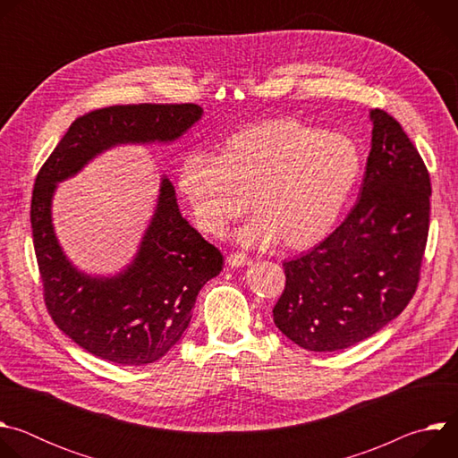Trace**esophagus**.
<instances>
[{"label": "esophagus", "mask_w": 458, "mask_h": 458, "mask_svg": "<svg viewBox=\"0 0 458 458\" xmlns=\"http://www.w3.org/2000/svg\"><path fill=\"white\" fill-rule=\"evenodd\" d=\"M226 263L232 267V268H239V267H250L251 265V259L246 255V253H239V251H233L226 257Z\"/></svg>", "instance_id": "1"}]
</instances>
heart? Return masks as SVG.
<instances>
[{
	"label": "heart",
	"mask_w": 458,
	"mask_h": 458,
	"mask_svg": "<svg viewBox=\"0 0 458 458\" xmlns=\"http://www.w3.org/2000/svg\"><path fill=\"white\" fill-rule=\"evenodd\" d=\"M364 170L359 145L295 117L248 124L225 140L216 157L186 156L177 186L195 225L223 235L250 198L257 216L241 230L246 244L279 241L306 250L332 232Z\"/></svg>",
	"instance_id": "b5f03b06"
}]
</instances>
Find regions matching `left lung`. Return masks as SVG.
<instances>
[{
    "label": "left lung",
    "mask_w": 458,
    "mask_h": 458,
    "mask_svg": "<svg viewBox=\"0 0 458 458\" xmlns=\"http://www.w3.org/2000/svg\"><path fill=\"white\" fill-rule=\"evenodd\" d=\"M371 150L352 212L308 253L284 260L277 328L310 352L350 348L413 299L429 230L428 168L401 123L375 108Z\"/></svg>",
    "instance_id": "8db88e82"
}]
</instances>
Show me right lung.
<instances>
[{"instance_id":"1","label":"right lung","mask_w":458,"mask_h":458,"mask_svg":"<svg viewBox=\"0 0 458 458\" xmlns=\"http://www.w3.org/2000/svg\"><path fill=\"white\" fill-rule=\"evenodd\" d=\"M203 108L112 105L78 117L34 182L30 225L47 311L57 328L89 353L123 366L159 360L184 334L199 290L223 270L221 251L181 216L175 190L163 177L157 208L140 251L114 277H90L64 257L50 217L55 182L121 143L174 141Z\"/></svg>"}]
</instances>
